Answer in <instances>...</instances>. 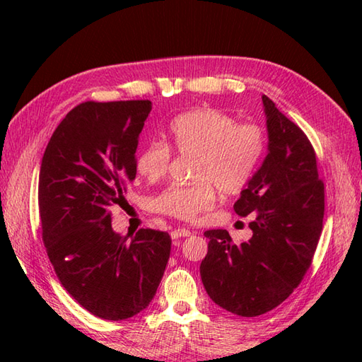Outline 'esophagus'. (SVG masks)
Instances as JSON below:
<instances>
[{
  "label": "esophagus",
  "instance_id": "obj_1",
  "mask_svg": "<svg viewBox=\"0 0 362 362\" xmlns=\"http://www.w3.org/2000/svg\"><path fill=\"white\" fill-rule=\"evenodd\" d=\"M189 235H191V230H188V228H174L171 232L173 240H179V238H185Z\"/></svg>",
  "mask_w": 362,
  "mask_h": 362
}]
</instances>
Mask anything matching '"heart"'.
<instances>
[{"instance_id":"heart-1","label":"heart","mask_w":362,"mask_h":362,"mask_svg":"<svg viewBox=\"0 0 362 362\" xmlns=\"http://www.w3.org/2000/svg\"><path fill=\"white\" fill-rule=\"evenodd\" d=\"M173 148L194 156L191 179L185 187H169L152 201V210L180 221H197L209 211L216 189L224 194L241 191L252 179L264 152V134L258 126L236 124L216 109H197L177 117L169 126ZM171 149L152 140L138 152L136 171L158 180L168 173Z\"/></svg>"}]
</instances>
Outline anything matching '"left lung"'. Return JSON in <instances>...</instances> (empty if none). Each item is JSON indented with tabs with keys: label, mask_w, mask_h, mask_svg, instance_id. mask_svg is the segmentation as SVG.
<instances>
[{
	"label": "left lung",
	"mask_w": 362,
	"mask_h": 362,
	"mask_svg": "<svg viewBox=\"0 0 362 362\" xmlns=\"http://www.w3.org/2000/svg\"><path fill=\"white\" fill-rule=\"evenodd\" d=\"M267 153L233 209L252 214V238L236 245L227 230H206L201 279L214 303L255 317L286 300L308 271L324 222V182L303 130L263 95Z\"/></svg>",
	"instance_id": "8db88e82"
}]
</instances>
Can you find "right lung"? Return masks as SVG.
<instances>
[{
    "label": "right lung",
    "mask_w": 362,
    "mask_h": 362,
    "mask_svg": "<svg viewBox=\"0 0 362 362\" xmlns=\"http://www.w3.org/2000/svg\"><path fill=\"white\" fill-rule=\"evenodd\" d=\"M151 110V101L82 103L42 158L38 211L48 258L68 294L105 320L148 308L171 253L166 232L140 228L129 240L112 228L110 209L126 202Z\"/></svg>",
    "instance_id": "right-lung-1"
}]
</instances>
